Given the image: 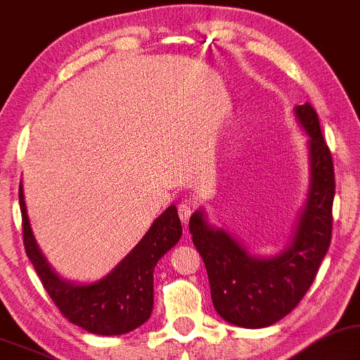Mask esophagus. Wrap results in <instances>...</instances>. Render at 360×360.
Listing matches in <instances>:
<instances>
[{
	"instance_id": "esophagus-1",
	"label": "esophagus",
	"mask_w": 360,
	"mask_h": 360,
	"mask_svg": "<svg viewBox=\"0 0 360 360\" xmlns=\"http://www.w3.org/2000/svg\"><path fill=\"white\" fill-rule=\"evenodd\" d=\"M193 206H191L189 202H181L179 206H177V214H179V217H181V221L184 222H188L189 221V217H191V214H193Z\"/></svg>"
}]
</instances>
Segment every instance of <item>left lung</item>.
I'll return each instance as SVG.
<instances>
[{"mask_svg": "<svg viewBox=\"0 0 360 360\" xmlns=\"http://www.w3.org/2000/svg\"><path fill=\"white\" fill-rule=\"evenodd\" d=\"M295 116L309 134L311 188L284 251L257 257L224 229L207 224L204 211H195L189 219V233L207 271L214 309L224 321L248 329L276 324L301 302L330 245L334 162L316 109L309 103L295 106Z\"/></svg>", "mask_w": 360, "mask_h": 360, "instance_id": "8db88e82", "label": "left lung"}]
</instances>
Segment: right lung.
Segmentation results:
<instances>
[{
	"label": "right lung",
	"mask_w": 360,
	"mask_h": 360,
	"mask_svg": "<svg viewBox=\"0 0 360 360\" xmlns=\"http://www.w3.org/2000/svg\"><path fill=\"white\" fill-rule=\"evenodd\" d=\"M22 240L43 288L63 316L98 335H121L149 319L154 304L153 272L159 259L183 234L176 206L166 209L138 245L106 277L91 284H76L59 277L36 244L20 184Z\"/></svg>",
	"instance_id": "add662e5"
}]
</instances>
